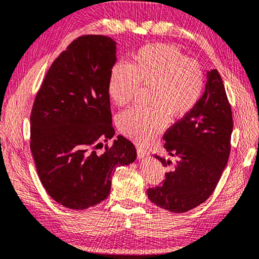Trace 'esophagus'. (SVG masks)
Instances as JSON below:
<instances>
[{"label":"esophagus","instance_id":"esophagus-1","mask_svg":"<svg viewBox=\"0 0 259 259\" xmlns=\"http://www.w3.org/2000/svg\"><path fill=\"white\" fill-rule=\"evenodd\" d=\"M137 154H138V157L140 159H144L146 157L149 156L148 150L141 148V147H137Z\"/></svg>","mask_w":259,"mask_h":259}]
</instances>
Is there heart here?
<instances>
[{
	"label": "heart",
	"mask_w": 259,
	"mask_h": 259,
	"mask_svg": "<svg viewBox=\"0 0 259 259\" xmlns=\"http://www.w3.org/2000/svg\"><path fill=\"white\" fill-rule=\"evenodd\" d=\"M139 86L150 88L148 104L153 109H131L118 119L119 129L137 144L153 141L170 119L190 113L199 102L204 86L201 65L187 59L174 46L147 45L135 53L129 64L111 68L108 92L116 106L129 104Z\"/></svg>",
	"instance_id": "obj_1"
}]
</instances>
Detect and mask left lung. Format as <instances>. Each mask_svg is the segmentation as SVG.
I'll use <instances>...</instances> for the list:
<instances>
[{"mask_svg":"<svg viewBox=\"0 0 259 259\" xmlns=\"http://www.w3.org/2000/svg\"><path fill=\"white\" fill-rule=\"evenodd\" d=\"M232 114L225 85L217 69L206 72L204 92L190 113L166 131L163 139L171 161L155 155L170 167L163 185L147 190L148 199L161 209L184 213L213 193L229 159Z\"/></svg>","mask_w":259,"mask_h":259,"instance_id":"left-lung-1","label":"left lung"}]
</instances>
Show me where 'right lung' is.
<instances>
[{"label": "right lung", "instance_id": "obj_1", "mask_svg": "<svg viewBox=\"0 0 259 259\" xmlns=\"http://www.w3.org/2000/svg\"><path fill=\"white\" fill-rule=\"evenodd\" d=\"M116 63V42L106 35H84L60 54L34 100L31 153L47 193L65 207L85 210L109 196L118 166L137 158L135 145L113 138L108 83Z\"/></svg>", "mask_w": 259, "mask_h": 259}]
</instances>
